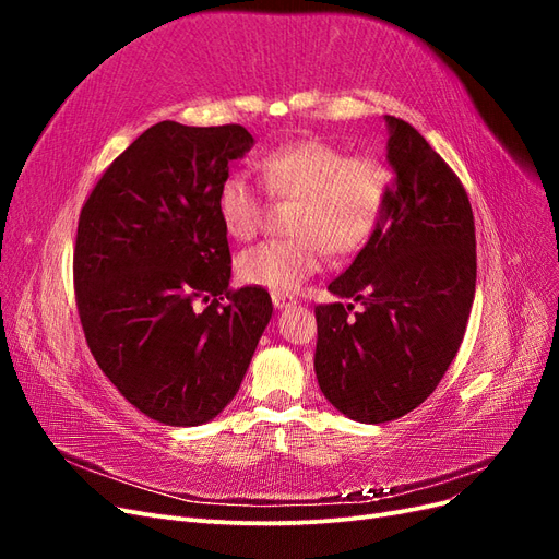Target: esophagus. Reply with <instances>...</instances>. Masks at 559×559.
<instances>
[{
  "label": "esophagus",
  "instance_id": "esophagus-1",
  "mask_svg": "<svg viewBox=\"0 0 559 559\" xmlns=\"http://www.w3.org/2000/svg\"><path fill=\"white\" fill-rule=\"evenodd\" d=\"M273 306L277 310H284V308H292L296 306V300L292 296H284V294H273Z\"/></svg>",
  "mask_w": 559,
  "mask_h": 559
}]
</instances>
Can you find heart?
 <instances>
[{
	"label": "heart",
	"mask_w": 559,
	"mask_h": 559,
	"mask_svg": "<svg viewBox=\"0 0 559 559\" xmlns=\"http://www.w3.org/2000/svg\"><path fill=\"white\" fill-rule=\"evenodd\" d=\"M275 198L296 200L292 240H267L240 253L238 275L273 294H294L331 253H352L370 238L392 189V173L373 156H347L326 140L286 142L259 158ZM216 212L235 240H251L263 222V195L245 173L233 170L216 193Z\"/></svg>",
	"instance_id": "heart-1"
}]
</instances>
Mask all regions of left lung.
<instances>
[{
    "label": "left lung",
    "mask_w": 559,
    "mask_h": 559,
    "mask_svg": "<svg viewBox=\"0 0 559 559\" xmlns=\"http://www.w3.org/2000/svg\"><path fill=\"white\" fill-rule=\"evenodd\" d=\"M386 165L394 179L376 230L335 298L317 306L314 373L337 413L382 425L415 411L445 376L462 345L476 294V228L456 175L429 142L394 116Z\"/></svg>",
    "instance_id": "obj_1"
}]
</instances>
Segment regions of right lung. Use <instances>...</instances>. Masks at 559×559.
Here are the masks:
<instances>
[{
  "label": "right lung",
  "mask_w": 559,
  "mask_h": 559,
  "mask_svg": "<svg viewBox=\"0 0 559 559\" xmlns=\"http://www.w3.org/2000/svg\"><path fill=\"white\" fill-rule=\"evenodd\" d=\"M251 146L242 126H151L79 216L74 286L88 347L118 392L167 427L226 408L273 317L261 286L228 289L216 212L228 163Z\"/></svg>",
  "instance_id": "add662e5"
}]
</instances>
